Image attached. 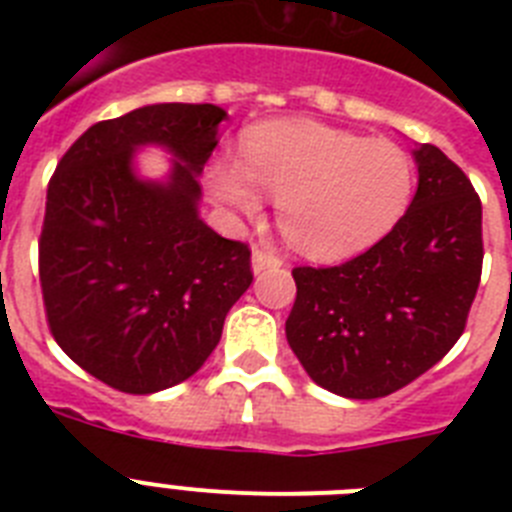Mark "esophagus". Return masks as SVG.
<instances>
[{"instance_id":"obj_1","label":"esophagus","mask_w":512,"mask_h":512,"mask_svg":"<svg viewBox=\"0 0 512 512\" xmlns=\"http://www.w3.org/2000/svg\"><path fill=\"white\" fill-rule=\"evenodd\" d=\"M279 266H282V259H279L277 253L259 251V248L253 251V256H251L253 274H261V271H266V269H279Z\"/></svg>"}]
</instances>
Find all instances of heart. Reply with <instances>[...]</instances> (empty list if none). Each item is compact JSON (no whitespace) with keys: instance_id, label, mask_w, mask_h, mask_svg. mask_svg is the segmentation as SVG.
Masks as SVG:
<instances>
[{"instance_id":"obj_1","label":"heart","mask_w":512,"mask_h":512,"mask_svg":"<svg viewBox=\"0 0 512 512\" xmlns=\"http://www.w3.org/2000/svg\"><path fill=\"white\" fill-rule=\"evenodd\" d=\"M207 187L243 215L261 210V189L274 194L279 228L292 246L315 259H343L395 228L413 197L415 166L392 140L271 120L248 130L241 161L217 158Z\"/></svg>"}]
</instances>
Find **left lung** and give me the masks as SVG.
I'll use <instances>...</instances> for the list:
<instances>
[{
    "instance_id": "obj_1",
    "label": "left lung",
    "mask_w": 512,
    "mask_h": 512,
    "mask_svg": "<svg viewBox=\"0 0 512 512\" xmlns=\"http://www.w3.org/2000/svg\"><path fill=\"white\" fill-rule=\"evenodd\" d=\"M418 192L356 259L297 266L287 341L310 379L351 400L387 397L449 354L482 277V202L441 148L420 146Z\"/></svg>"
}]
</instances>
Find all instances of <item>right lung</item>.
<instances>
[{
    "instance_id": "obj_1",
    "label": "right lung",
    "mask_w": 512,
    "mask_h": 512,
    "mask_svg": "<svg viewBox=\"0 0 512 512\" xmlns=\"http://www.w3.org/2000/svg\"><path fill=\"white\" fill-rule=\"evenodd\" d=\"M228 112L148 104L102 120L58 161L40 233V287L58 346L128 395L192 377L251 287L246 243L200 217V174ZM166 147V183L134 174V151Z\"/></svg>"
}]
</instances>
